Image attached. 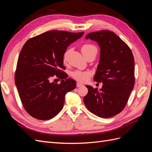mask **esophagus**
Wrapping results in <instances>:
<instances>
[{
	"mask_svg": "<svg viewBox=\"0 0 152 152\" xmlns=\"http://www.w3.org/2000/svg\"><path fill=\"white\" fill-rule=\"evenodd\" d=\"M82 86H83V84H82L80 82H77V87H81Z\"/></svg>",
	"mask_w": 152,
	"mask_h": 152,
	"instance_id": "esophagus-1",
	"label": "esophagus"
}]
</instances>
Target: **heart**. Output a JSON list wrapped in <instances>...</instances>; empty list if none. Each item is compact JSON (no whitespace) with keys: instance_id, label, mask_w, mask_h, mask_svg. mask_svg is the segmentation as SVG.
I'll return each mask as SVG.
<instances>
[{"instance_id":"1","label":"heart","mask_w":152,"mask_h":152,"mask_svg":"<svg viewBox=\"0 0 152 152\" xmlns=\"http://www.w3.org/2000/svg\"><path fill=\"white\" fill-rule=\"evenodd\" d=\"M93 50H97V49H96V48L94 46V45L89 44H86L83 45L81 48L82 52L85 56L87 54H89L91 51H93ZM69 52H70L69 49H66L63 54V61L64 63H66V61H67ZM90 75H91V73L89 72H87V71L75 70L72 73V76L73 79H75V80H77L78 81H80V82L86 81L87 79H88V78L90 77Z\"/></svg>"}]
</instances>
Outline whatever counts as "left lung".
Masks as SVG:
<instances>
[{
	"label": "left lung",
	"instance_id": "8db88e82",
	"mask_svg": "<svg viewBox=\"0 0 152 152\" xmlns=\"http://www.w3.org/2000/svg\"><path fill=\"white\" fill-rule=\"evenodd\" d=\"M86 39L96 41L100 47V59L94 80L102 82L103 86L98 90L86 86L88 93L84 102L96 115L112 117L125 108L134 88V56L129 47L113 31L91 32Z\"/></svg>",
	"mask_w": 152,
	"mask_h": 152
}]
</instances>
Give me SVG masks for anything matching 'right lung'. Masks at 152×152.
Returning a JSON list of instances; mask_svg holds the SVG:
<instances>
[{
    "label": "right lung",
    "mask_w": 152,
    "mask_h": 152,
    "mask_svg": "<svg viewBox=\"0 0 152 152\" xmlns=\"http://www.w3.org/2000/svg\"><path fill=\"white\" fill-rule=\"evenodd\" d=\"M83 34L48 31L30 39L23 46L15 81L23 106L31 117L42 121L53 118L62 110L66 94L76 87V82L67 79L61 70L65 69L63 56L68 45ZM54 75L62 79L60 84L50 82Z\"/></svg>",
    "instance_id": "right-lung-1"
}]
</instances>
